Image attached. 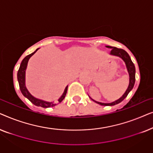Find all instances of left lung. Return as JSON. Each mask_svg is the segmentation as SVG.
Masks as SVG:
<instances>
[{
  "label": "left lung",
  "instance_id": "8db88e82",
  "mask_svg": "<svg viewBox=\"0 0 153 153\" xmlns=\"http://www.w3.org/2000/svg\"><path fill=\"white\" fill-rule=\"evenodd\" d=\"M106 48H109V49H111V51L110 52V55L111 56H118V57L122 58L123 61L125 62V65H126L127 72H128L129 76V85L127 87L126 91L125 92V93L123 94V96L119 98L118 100H116V101L111 102V103H103V102H97L95 100H94L91 97L92 100H93L94 102H96V103L100 104V105L102 106H114L116 105V104H118L123 101V100L125 99V97H127V95H128L129 92H130L131 90H132L134 85L135 83V73H136V70H135V66L134 63L131 61L130 57H129V54L127 53L125 50L122 49H118V48L114 47H110V46H106Z\"/></svg>",
  "mask_w": 153,
  "mask_h": 153
}]
</instances>
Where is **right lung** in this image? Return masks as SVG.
Segmentation results:
<instances>
[{"label":"right lung","instance_id":"add662e5","mask_svg":"<svg viewBox=\"0 0 153 153\" xmlns=\"http://www.w3.org/2000/svg\"><path fill=\"white\" fill-rule=\"evenodd\" d=\"M39 49V48L35 50L33 53L29 54V55L26 56V57L23 59L22 62H21L19 69L18 72H17L18 82H19V84L21 92H22L23 95H24V97H26L27 99L30 100L33 104H35V106H41V107H43V108L53 107V106H55L56 105H57L58 104L60 103V102L64 100V98L66 95L67 91H68V85H67L65 87L62 95L60 96L59 99L56 102H47V101H45V100H40V99H38V98L35 97L34 96L31 95L30 92L28 91V89H27V88L26 86V70L27 68V65H28V60L30 59L31 56H32Z\"/></svg>","mask_w":153,"mask_h":153}]
</instances>
